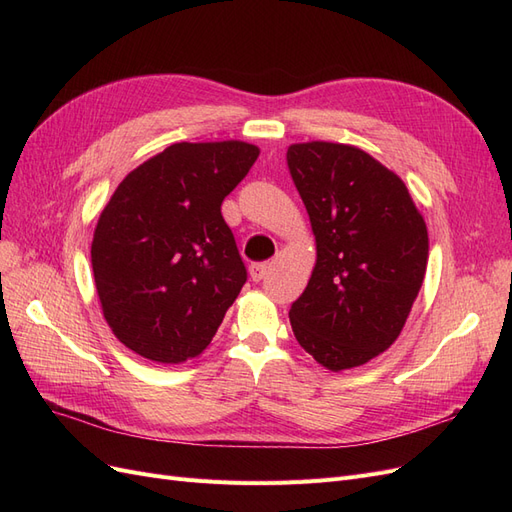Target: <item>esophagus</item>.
<instances>
[{
	"instance_id": "obj_1",
	"label": "esophagus",
	"mask_w": 512,
	"mask_h": 512,
	"mask_svg": "<svg viewBox=\"0 0 512 512\" xmlns=\"http://www.w3.org/2000/svg\"><path fill=\"white\" fill-rule=\"evenodd\" d=\"M269 269H271L269 262H254V265L250 267V277L254 282L265 280V275L269 273Z\"/></svg>"
}]
</instances>
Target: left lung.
<instances>
[{"label":"left lung","instance_id":"left-lung-1","mask_svg":"<svg viewBox=\"0 0 512 512\" xmlns=\"http://www.w3.org/2000/svg\"><path fill=\"white\" fill-rule=\"evenodd\" d=\"M286 162L316 237L292 333L327 369L359 367L404 329L427 269L425 220L406 183L359 147L299 143Z\"/></svg>","mask_w":512,"mask_h":512}]
</instances>
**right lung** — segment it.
Listing matches in <instances>:
<instances>
[{
    "label": "right lung",
    "mask_w": 512,
    "mask_h": 512,
    "mask_svg": "<svg viewBox=\"0 0 512 512\" xmlns=\"http://www.w3.org/2000/svg\"><path fill=\"white\" fill-rule=\"evenodd\" d=\"M258 153L241 141L175 143L117 185L94 232L91 269L123 346L175 365L211 344L247 280L222 200Z\"/></svg>",
    "instance_id": "1"
}]
</instances>
